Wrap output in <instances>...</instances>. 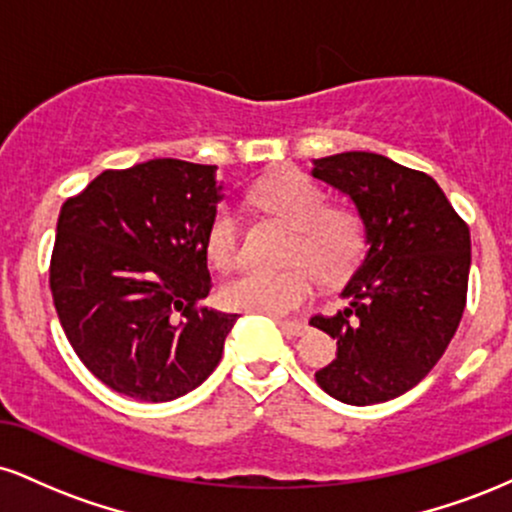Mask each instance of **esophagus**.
<instances>
[{"label": "esophagus", "mask_w": 512, "mask_h": 512, "mask_svg": "<svg viewBox=\"0 0 512 512\" xmlns=\"http://www.w3.org/2000/svg\"><path fill=\"white\" fill-rule=\"evenodd\" d=\"M276 325H279V330L284 332L286 337H301L305 332L303 322H296V320H281V317H276Z\"/></svg>", "instance_id": "1"}]
</instances>
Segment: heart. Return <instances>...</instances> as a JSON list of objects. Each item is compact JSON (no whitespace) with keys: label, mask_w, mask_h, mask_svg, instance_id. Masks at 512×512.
I'll list each match as a JSON object with an SVG mask.
<instances>
[{"label":"heart","mask_w":512,"mask_h":512,"mask_svg":"<svg viewBox=\"0 0 512 512\" xmlns=\"http://www.w3.org/2000/svg\"><path fill=\"white\" fill-rule=\"evenodd\" d=\"M255 202L296 228L289 260L305 264L281 272L243 269L223 286V301L231 308L272 317L291 315L313 298L315 272L325 281H339L354 269L363 248L361 219L349 209H327V195L303 173L286 170L262 182ZM207 255L221 269L240 260V216L233 204H219L211 216Z\"/></svg>","instance_id":"1"}]
</instances>
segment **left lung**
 <instances>
[{"instance_id": "obj_1", "label": "left lung", "mask_w": 512, "mask_h": 512, "mask_svg": "<svg viewBox=\"0 0 512 512\" xmlns=\"http://www.w3.org/2000/svg\"><path fill=\"white\" fill-rule=\"evenodd\" d=\"M310 175L351 199L366 257L337 315L310 325L337 339L315 373L327 395L354 407L419 385L448 349L467 303L469 228L431 175L370 151L317 158Z\"/></svg>"}]
</instances>
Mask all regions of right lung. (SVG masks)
Returning a JSON list of instances; mask_svg holds the SVG:
<instances>
[{
  "label": "right lung",
  "instance_id": "right-lung-1",
  "mask_svg": "<svg viewBox=\"0 0 512 512\" xmlns=\"http://www.w3.org/2000/svg\"><path fill=\"white\" fill-rule=\"evenodd\" d=\"M216 166L154 158L105 170L62 204L50 262L57 317L110 390L170 402L214 373L238 315L209 296L207 228L223 199Z\"/></svg>",
  "mask_w": 512,
  "mask_h": 512
}]
</instances>
